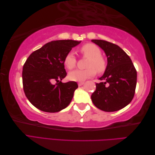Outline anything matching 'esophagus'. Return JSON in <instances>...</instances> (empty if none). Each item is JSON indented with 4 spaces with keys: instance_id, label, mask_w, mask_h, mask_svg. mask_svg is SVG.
I'll return each instance as SVG.
<instances>
[{
    "instance_id": "obj_1",
    "label": "esophagus",
    "mask_w": 155,
    "mask_h": 155,
    "mask_svg": "<svg viewBox=\"0 0 155 155\" xmlns=\"http://www.w3.org/2000/svg\"><path fill=\"white\" fill-rule=\"evenodd\" d=\"M84 83H83V82H79V83H78V86H79V87H81V86H82V85H83Z\"/></svg>"
}]
</instances>
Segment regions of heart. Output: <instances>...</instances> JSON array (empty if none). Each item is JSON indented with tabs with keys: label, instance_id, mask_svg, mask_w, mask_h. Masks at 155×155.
Segmentation results:
<instances>
[{
	"label": "heart",
	"instance_id": "b5f03b06",
	"mask_svg": "<svg viewBox=\"0 0 155 155\" xmlns=\"http://www.w3.org/2000/svg\"><path fill=\"white\" fill-rule=\"evenodd\" d=\"M83 57L87 58L86 69L75 70L68 74V78L72 81L81 82L94 77L97 73H103L107 68V61L101 56L100 48L93 43H87L82 46L80 49ZM64 64L68 70H72L77 65V58L74 52H69L64 58Z\"/></svg>",
	"mask_w": 155,
	"mask_h": 155
}]
</instances>
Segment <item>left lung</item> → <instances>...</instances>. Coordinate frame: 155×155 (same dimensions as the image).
Returning a JSON list of instances; mask_svg holds the SVG:
<instances>
[{"label":"left lung","instance_id":"obj_1","mask_svg":"<svg viewBox=\"0 0 155 155\" xmlns=\"http://www.w3.org/2000/svg\"><path fill=\"white\" fill-rule=\"evenodd\" d=\"M103 49L107 57V67L96 84L91 95L93 104L99 109L114 112L129 104L137 86L136 68L126 52L118 45L103 40H92Z\"/></svg>","mask_w":155,"mask_h":155}]
</instances>
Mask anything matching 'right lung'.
<instances>
[{"label": "right lung", "mask_w": 155, "mask_h": 155, "mask_svg": "<svg viewBox=\"0 0 155 155\" xmlns=\"http://www.w3.org/2000/svg\"><path fill=\"white\" fill-rule=\"evenodd\" d=\"M80 42L72 40L49 42L31 53L25 62L23 90L28 100L38 109L56 113L70 104L78 84L74 81L61 82L67 75L64 58Z\"/></svg>", "instance_id": "right-lung-1"}]
</instances>
